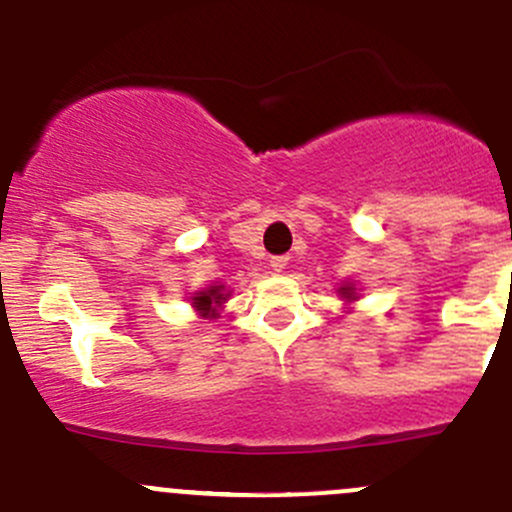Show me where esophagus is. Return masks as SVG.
I'll use <instances>...</instances> for the list:
<instances>
[{"mask_svg": "<svg viewBox=\"0 0 512 512\" xmlns=\"http://www.w3.org/2000/svg\"><path fill=\"white\" fill-rule=\"evenodd\" d=\"M287 265H289V257L287 255H277V257H272V260H270V267L275 272H282Z\"/></svg>", "mask_w": 512, "mask_h": 512, "instance_id": "obj_1", "label": "esophagus"}]
</instances>
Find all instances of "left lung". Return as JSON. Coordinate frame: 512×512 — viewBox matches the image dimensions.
<instances>
[{
	"mask_svg": "<svg viewBox=\"0 0 512 512\" xmlns=\"http://www.w3.org/2000/svg\"><path fill=\"white\" fill-rule=\"evenodd\" d=\"M337 294L344 299V302H349V304L359 299V289H356L354 282H342V285L337 287Z\"/></svg>",
	"mask_w": 512,
	"mask_h": 512,
	"instance_id": "8db88e82",
	"label": "left lung"
}]
</instances>
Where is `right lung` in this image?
Instances as JSON below:
<instances>
[{
    "instance_id": "1",
    "label": "right lung",
    "mask_w": 512,
    "mask_h": 512,
    "mask_svg": "<svg viewBox=\"0 0 512 512\" xmlns=\"http://www.w3.org/2000/svg\"><path fill=\"white\" fill-rule=\"evenodd\" d=\"M227 299H230V292H227L225 285H210L205 289H198V292L190 297V302H193V309L203 319H218L220 309H223Z\"/></svg>"
}]
</instances>
